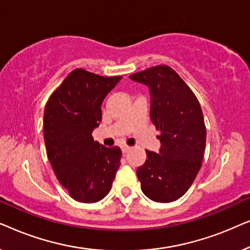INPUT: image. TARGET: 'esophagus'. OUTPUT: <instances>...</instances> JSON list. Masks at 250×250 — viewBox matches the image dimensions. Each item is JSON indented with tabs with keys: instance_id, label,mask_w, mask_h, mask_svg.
Instances as JSON below:
<instances>
[{
	"instance_id": "34e87169",
	"label": "esophagus",
	"mask_w": 250,
	"mask_h": 250,
	"mask_svg": "<svg viewBox=\"0 0 250 250\" xmlns=\"http://www.w3.org/2000/svg\"><path fill=\"white\" fill-rule=\"evenodd\" d=\"M129 150H131V146H122V151H123V153H124V155L126 152H128Z\"/></svg>"
}]
</instances>
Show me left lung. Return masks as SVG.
<instances>
[{"instance_id": "obj_1", "label": "left lung", "mask_w": 250, "mask_h": 250, "mask_svg": "<svg viewBox=\"0 0 250 250\" xmlns=\"http://www.w3.org/2000/svg\"><path fill=\"white\" fill-rule=\"evenodd\" d=\"M129 78L149 86L150 118L162 146L146 152L136 170L141 190L157 203L177 200L189 190L201 167L206 146V126L200 104L175 70L166 64L132 74Z\"/></svg>"}]
</instances>
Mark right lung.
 <instances>
[{
    "label": "right lung",
    "mask_w": 250,
    "mask_h": 250,
    "mask_svg": "<svg viewBox=\"0 0 250 250\" xmlns=\"http://www.w3.org/2000/svg\"><path fill=\"white\" fill-rule=\"evenodd\" d=\"M122 76L104 77L77 68L50 95L44 110L46 155L57 179L80 203H97L111 189L122 150L94 141L104 99Z\"/></svg>",
    "instance_id": "add662e5"
}]
</instances>
